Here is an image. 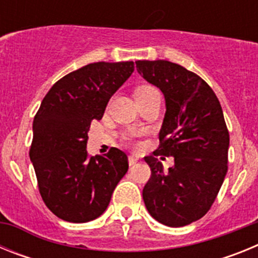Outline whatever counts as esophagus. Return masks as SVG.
I'll list each match as a JSON object with an SVG mask.
<instances>
[{"instance_id": "1", "label": "esophagus", "mask_w": 258, "mask_h": 258, "mask_svg": "<svg viewBox=\"0 0 258 258\" xmlns=\"http://www.w3.org/2000/svg\"><path fill=\"white\" fill-rule=\"evenodd\" d=\"M127 161H129V165H134V164L138 161V157L134 156V155H129V157H127Z\"/></svg>"}]
</instances>
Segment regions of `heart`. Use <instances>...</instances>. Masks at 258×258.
Masks as SVG:
<instances>
[{"instance_id": "obj_1", "label": "heart", "mask_w": 258, "mask_h": 258, "mask_svg": "<svg viewBox=\"0 0 258 258\" xmlns=\"http://www.w3.org/2000/svg\"><path fill=\"white\" fill-rule=\"evenodd\" d=\"M154 90H156V89L152 88V86H150V85H142V86H138V88H137L136 90H134V98L142 97V95L149 94V93L154 92Z\"/></svg>"}]
</instances>
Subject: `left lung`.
Wrapping results in <instances>:
<instances>
[{
    "instance_id": "left-lung-1",
    "label": "left lung",
    "mask_w": 258,
    "mask_h": 258,
    "mask_svg": "<svg viewBox=\"0 0 258 258\" xmlns=\"http://www.w3.org/2000/svg\"><path fill=\"white\" fill-rule=\"evenodd\" d=\"M137 71L165 97L160 145L145 157L151 177L143 188L145 206L156 221L186 226L211 209L227 172L230 137L220 101L197 74L168 60H137ZM159 154L175 157L162 170Z\"/></svg>"
}]
</instances>
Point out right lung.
Returning a JSON list of instances; mask_svg holds the SVG:
<instances>
[{
    "mask_svg": "<svg viewBox=\"0 0 258 258\" xmlns=\"http://www.w3.org/2000/svg\"><path fill=\"white\" fill-rule=\"evenodd\" d=\"M134 71L133 61H97L66 75L51 86L33 120L29 157L47 208L68 222L95 220L127 172L125 152L89 156L88 132L101 120L109 98Z\"/></svg>",
    "mask_w": 258,
    "mask_h": 258,
    "instance_id": "add662e5",
    "label": "right lung"
}]
</instances>
